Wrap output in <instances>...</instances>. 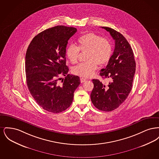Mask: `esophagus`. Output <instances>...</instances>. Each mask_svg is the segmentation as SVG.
I'll return each mask as SVG.
<instances>
[{
	"label": "esophagus",
	"instance_id": "obj_1",
	"mask_svg": "<svg viewBox=\"0 0 159 159\" xmlns=\"http://www.w3.org/2000/svg\"><path fill=\"white\" fill-rule=\"evenodd\" d=\"M85 80H86V79H85V78L80 77V82H81V83H83L84 82H85Z\"/></svg>",
	"mask_w": 159,
	"mask_h": 159
}]
</instances>
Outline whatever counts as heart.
<instances>
[{
	"label": "heart",
	"mask_w": 159,
	"mask_h": 159,
	"mask_svg": "<svg viewBox=\"0 0 159 159\" xmlns=\"http://www.w3.org/2000/svg\"><path fill=\"white\" fill-rule=\"evenodd\" d=\"M78 47L73 44L68 45L66 53L72 64L78 60L80 51H87L85 60L73 68V73L77 76L89 77L93 76L98 64H106L111 58L113 49L110 42L106 38H101L98 34L88 33L81 36L77 40Z\"/></svg>",
	"instance_id": "b5f03b06"
}]
</instances>
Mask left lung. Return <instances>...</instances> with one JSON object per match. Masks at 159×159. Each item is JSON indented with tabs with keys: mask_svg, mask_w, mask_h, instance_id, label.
I'll return each instance as SVG.
<instances>
[{
	"mask_svg": "<svg viewBox=\"0 0 159 159\" xmlns=\"http://www.w3.org/2000/svg\"><path fill=\"white\" fill-rule=\"evenodd\" d=\"M115 40L113 53L105 68L99 73L108 83L93 79L91 94L92 102L99 110L111 111L117 108L127 98L132 88L136 63L134 54L128 42L121 33L110 27H102Z\"/></svg>",
	"mask_w": 159,
	"mask_h": 159,
	"instance_id": "1",
	"label": "left lung"
}]
</instances>
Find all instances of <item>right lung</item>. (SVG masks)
<instances>
[{
	"label": "right lung",
	"mask_w": 159,
	"mask_h": 159,
	"mask_svg": "<svg viewBox=\"0 0 159 159\" xmlns=\"http://www.w3.org/2000/svg\"><path fill=\"white\" fill-rule=\"evenodd\" d=\"M75 27L58 25L46 29L33 39L25 61L27 87L36 102L48 111L60 113L71 106L79 77L68 74L66 51ZM60 75L65 79L60 83Z\"/></svg>",
	"instance_id": "right-lung-1"
}]
</instances>
